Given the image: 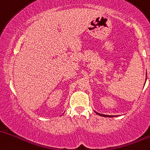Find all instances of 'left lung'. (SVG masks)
<instances>
[{"label":"left lung","mask_w":150,"mask_h":150,"mask_svg":"<svg viewBox=\"0 0 150 150\" xmlns=\"http://www.w3.org/2000/svg\"><path fill=\"white\" fill-rule=\"evenodd\" d=\"M96 114H98V115H101V116H103V117H113V115H103V114H100L98 113V112H96Z\"/></svg>","instance_id":"left-lung-1"}]
</instances>
